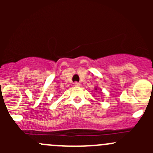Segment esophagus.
<instances>
[{"instance_id": "esophagus-1", "label": "esophagus", "mask_w": 153, "mask_h": 153, "mask_svg": "<svg viewBox=\"0 0 153 153\" xmlns=\"http://www.w3.org/2000/svg\"><path fill=\"white\" fill-rule=\"evenodd\" d=\"M74 85H75V86H81V84H80V83H78V82H75L74 83Z\"/></svg>"}]
</instances>
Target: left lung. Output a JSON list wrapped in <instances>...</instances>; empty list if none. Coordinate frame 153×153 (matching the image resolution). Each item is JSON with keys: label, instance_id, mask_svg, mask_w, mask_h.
<instances>
[{"label": "left lung", "instance_id": "left-lung-1", "mask_svg": "<svg viewBox=\"0 0 153 153\" xmlns=\"http://www.w3.org/2000/svg\"><path fill=\"white\" fill-rule=\"evenodd\" d=\"M96 89V90H97V88H96V89Z\"/></svg>", "mask_w": 153, "mask_h": 153}]
</instances>
